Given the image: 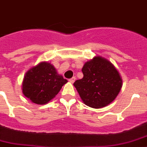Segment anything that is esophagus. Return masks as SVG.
I'll return each mask as SVG.
<instances>
[{"instance_id": "1", "label": "esophagus", "mask_w": 147, "mask_h": 147, "mask_svg": "<svg viewBox=\"0 0 147 147\" xmlns=\"http://www.w3.org/2000/svg\"><path fill=\"white\" fill-rule=\"evenodd\" d=\"M76 77H72V78L69 79V82H71V83H74V82H75V81H76Z\"/></svg>"}]
</instances>
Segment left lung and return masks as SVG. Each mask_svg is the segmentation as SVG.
Returning <instances> with one entry per match:
<instances>
[{"mask_svg": "<svg viewBox=\"0 0 147 147\" xmlns=\"http://www.w3.org/2000/svg\"><path fill=\"white\" fill-rule=\"evenodd\" d=\"M82 71L83 78L73 85L85 105L101 108L116 98L122 87V79L110 61L95 56L85 62Z\"/></svg>", "mask_w": 147, "mask_h": 147, "instance_id": "8db88e82", "label": "left lung"}]
</instances>
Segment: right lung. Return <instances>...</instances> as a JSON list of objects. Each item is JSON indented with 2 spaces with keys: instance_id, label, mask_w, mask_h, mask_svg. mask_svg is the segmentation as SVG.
I'll return each mask as SVG.
<instances>
[{
  "instance_id": "1",
  "label": "right lung",
  "mask_w": 147,
  "mask_h": 147,
  "mask_svg": "<svg viewBox=\"0 0 147 147\" xmlns=\"http://www.w3.org/2000/svg\"><path fill=\"white\" fill-rule=\"evenodd\" d=\"M67 82L53 65L42 62L26 71L22 89L24 95L33 103L45 105L55 98Z\"/></svg>"
}]
</instances>
